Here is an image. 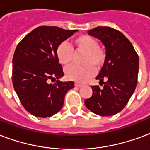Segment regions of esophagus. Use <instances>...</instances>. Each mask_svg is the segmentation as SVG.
<instances>
[{"label":"esophagus","instance_id":"obj_1","mask_svg":"<svg viewBox=\"0 0 150 150\" xmlns=\"http://www.w3.org/2000/svg\"><path fill=\"white\" fill-rule=\"evenodd\" d=\"M82 85L81 84H79V83H75V87H81Z\"/></svg>","mask_w":150,"mask_h":150}]
</instances>
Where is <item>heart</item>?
I'll use <instances>...</instances> for the list:
<instances>
[{"mask_svg":"<svg viewBox=\"0 0 150 150\" xmlns=\"http://www.w3.org/2000/svg\"><path fill=\"white\" fill-rule=\"evenodd\" d=\"M73 47L76 52H84L81 61L82 65L69 66L65 69V75L68 79L85 82L93 75V68L99 69L103 66L106 54L99 47L98 40L88 35H82L74 39ZM56 55L61 64L68 65L73 61L74 50L69 44L64 41L57 48Z\"/></svg>","mask_w":150,"mask_h":150,"instance_id":"b5f03b06","label":"heart"}]
</instances>
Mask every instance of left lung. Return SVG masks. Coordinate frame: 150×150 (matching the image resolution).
Instances as JSON below:
<instances>
[{
  "mask_svg": "<svg viewBox=\"0 0 150 150\" xmlns=\"http://www.w3.org/2000/svg\"><path fill=\"white\" fill-rule=\"evenodd\" d=\"M88 34L103 43L106 59L96 77L103 83V88L91 86L93 95L85 100V105L98 115H114L124 109L136 88L138 55L130 41L117 29L98 26L88 30ZM104 79L107 80L106 83Z\"/></svg>",
  "mask_w": 150,
  "mask_h": 150,
  "instance_id": "left-lung-1",
  "label": "left lung"
}]
</instances>
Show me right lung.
Returning a JSON list of instances; mask_svg holds the SVG:
<instances>
[{
    "label": "right lung",
    "mask_w": 150,
    "mask_h": 150,
    "mask_svg": "<svg viewBox=\"0 0 150 150\" xmlns=\"http://www.w3.org/2000/svg\"><path fill=\"white\" fill-rule=\"evenodd\" d=\"M78 30L56 26L34 29L17 45L13 58V85L24 108L37 117H50L62 110L65 93L74 81H60L64 76L56 50ZM49 79H55L49 84Z\"/></svg>",
    "instance_id": "obj_1"
}]
</instances>
